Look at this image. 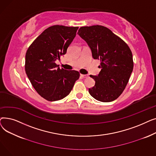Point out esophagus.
<instances>
[{
    "instance_id": "1",
    "label": "esophagus",
    "mask_w": 156,
    "mask_h": 156,
    "mask_svg": "<svg viewBox=\"0 0 156 156\" xmlns=\"http://www.w3.org/2000/svg\"><path fill=\"white\" fill-rule=\"evenodd\" d=\"M80 76L82 77V78H88V75H80Z\"/></svg>"
}]
</instances>
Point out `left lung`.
<instances>
[{"mask_svg":"<svg viewBox=\"0 0 156 156\" xmlns=\"http://www.w3.org/2000/svg\"><path fill=\"white\" fill-rule=\"evenodd\" d=\"M78 34L87 43L93 58L101 61L99 75H90L95 83L88 89L89 94L102 102L116 100L123 92L133 71L130 48L123 40L103 26L81 27Z\"/></svg>","mask_w":156,"mask_h":156,"instance_id":"obj_1","label":"left lung"}]
</instances>
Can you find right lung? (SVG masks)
<instances>
[{
  "label": "right lung",
  "instance_id": "right-lung-1",
  "mask_svg": "<svg viewBox=\"0 0 156 156\" xmlns=\"http://www.w3.org/2000/svg\"><path fill=\"white\" fill-rule=\"evenodd\" d=\"M78 27L54 25L44 30L29 47L25 71L37 93L48 101H59L69 94L78 80L75 70L60 69V60L75 38Z\"/></svg>",
  "mask_w": 156,
  "mask_h": 156
}]
</instances>
